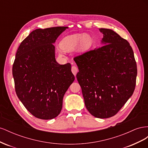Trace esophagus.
Here are the masks:
<instances>
[{
    "instance_id": "34e87169",
    "label": "esophagus",
    "mask_w": 148,
    "mask_h": 148,
    "mask_svg": "<svg viewBox=\"0 0 148 148\" xmlns=\"http://www.w3.org/2000/svg\"><path fill=\"white\" fill-rule=\"evenodd\" d=\"M71 71H72V73H73V75L75 76H76V75H77V73H78V69L77 66H73L72 67H71Z\"/></svg>"
}]
</instances>
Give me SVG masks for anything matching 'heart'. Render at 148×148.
I'll return each instance as SVG.
<instances>
[{"mask_svg": "<svg viewBox=\"0 0 148 148\" xmlns=\"http://www.w3.org/2000/svg\"><path fill=\"white\" fill-rule=\"evenodd\" d=\"M91 39L89 36L84 34H75L65 36L62 39L60 46L64 51L70 52L75 50L80 46L86 48L90 45ZM59 55L64 56L62 51H59Z\"/></svg>", "mask_w": 148, "mask_h": 148, "instance_id": "obj_1", "label": "heart"}]
</instances>
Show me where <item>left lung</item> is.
I'll use <instances>...</instances> for the list:
<instances>
[{"label":"left lung","mask_w":148,"mask_h":148,"mask_svg":"<svg viewBox=\"0 0 148 148\" xmlns=\"http://www.w3.org/2000/svg\"><path fill=\"white\" fill-rule=\"evenodd\" d=\"M102 46L75 57L84 104L93 116L117 114L135 90L136 62L126 39L110 29L101 28Z\"/></svg>","instance_id":"1"}]
</instances>
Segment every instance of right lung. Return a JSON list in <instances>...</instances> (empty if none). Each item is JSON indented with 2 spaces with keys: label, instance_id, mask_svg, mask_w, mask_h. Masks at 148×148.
<instances>
[{
  "label": "right lung",
  "instance_id": "obj_1",
  "mask_svg": "<svg viewBox=\"0 0 148 148\" xmlns=\"http://www.w3.org/2000/svg\"><path fill=\"white\" fill-rule=\"evenodd\" d=\"M68 27L33 31L18 49L12 74L16 95L35 117L50 120L62 108L63 97L75 80L71 65H60L53 43Z\"/></svg>",
  "mask_w": 148,
  "mask_h": 148
}]
</instances>
